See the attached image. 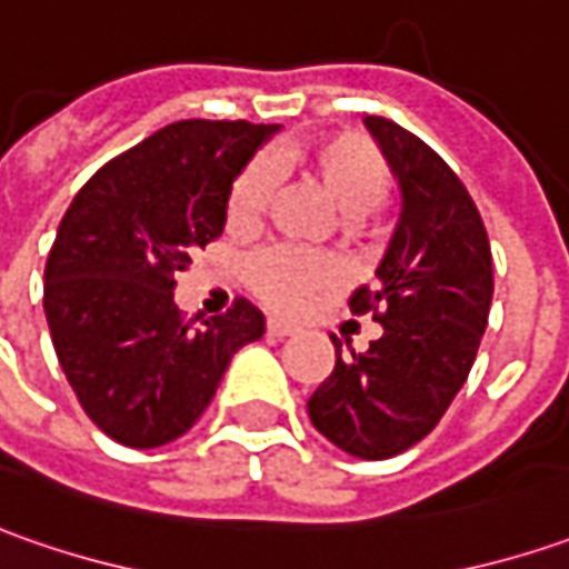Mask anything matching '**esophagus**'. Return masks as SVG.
<instances>
[{
    "mask_svg": "<svg viewBox=\"0 0 569 569\" xmlns=\"http://www.w3.org/2000/svg\"><path fill=\"white\" fill-rule=\"evenodd\" d=\"M267 337H273V340L292 337V327H289L286 321H277V318H270V321H267Z\"/></svg>",
    "mask_w": 569,
    "mask_h": 569,
    "instance_id": "34e87169",
    "label": "esophagus"
}]
</instances>
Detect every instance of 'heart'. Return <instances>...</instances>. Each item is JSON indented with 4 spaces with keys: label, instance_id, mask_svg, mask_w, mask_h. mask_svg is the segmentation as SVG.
Wrapping results in <instances>:
<instances>
[{
    "label": "heart",
    "instance_id": "obj_1",
    "mask_svg": "<svg viewBox=\"0 0 569 569\" xmlns=\"http://www.w3.org/2000/svg\"><path fill=\"white\" fill-rule=\"evenodd\" d=\"M289 163L346 220H359L375 207H381L390 188V169L383 157L356 134L311 141L292 150ZM267 198H270V169L264 163H251L229 188L226 226L232 232H251L264 217ZM333 280H337V264L330 258L296 251V248H267L246 264V283L251 286V292L277 311H299L318 289Z\"/></svg>",
    "mask_w": 569,
    "mask_h": 569
}]
</instances>
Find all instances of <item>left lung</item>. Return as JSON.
Segmentation results:
<instances>
[{"label": "left lung", "instance_id": "8db88e82", "mask_svg": "<svg viewBox=\"0 0 569 569\" xmlns=\"http://www.w3.org/2000/svg\"><path fill=\"white\" fill-rule=\"evenodd\" d=\"M400 186V220L352 315L375 311L381 340L343 356L311 393L308 419L359 460H390L428 438L460 393L488 327L495 277L479 210L457 172L390 119L365 116Z\"/></svg>", "mask_w": 569, "mask_h": 569}]
</instances>
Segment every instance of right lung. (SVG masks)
I'll return each instance as SVG.
<instances>
[{
    "label": "right lung",
    "mask_w": 569,
    "mask_h": 569,
    "mask_svg": "<svg viewBox=\"0 0 569 569\" xmlns=\"http://www.w3.org/2000/svg\"><path fill=\"white\" fill-rule=\"evenodd\" d=\"M277 131L172 122L97 169L66 210L43 311L74 397L112 441L150 450L182 438L229 359L261 340L264 315L246 299L191 327L172 289L191 248L223 232L229 188Z\"/></svg>",
    "instance_id": "add662e5"
}]
</instances>
